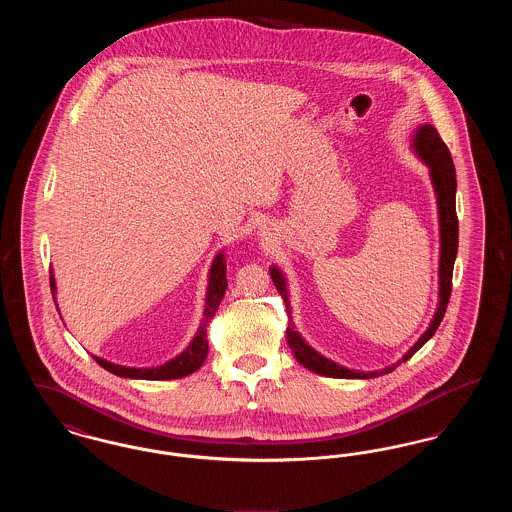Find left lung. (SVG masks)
<instances>
[{
  "label": "left lung",
  "mask_w": 512,
  "mask_h": 512,
  "mask_svg": "<svg viewBox=\"0 0 512 512\" xmlns=\"http://www.w3.org/2000/svg\"><path fill=\"white\" fill-rule=\"evenodd\" d=\"M411 147L414 153L420 157V161L430 169V178H432V186L436 192L438 199V217H439V301L438 309L434 313V318L430 322V326L426 328V332L418 338L413 347L401 357V361H397L395 365L382 368L380 372H361V370H349L345 366L338 365L330 359H326L324 355H320L315 351L307 341L301 338V334L295 330V324L292 320V309H290V292H288V280L284 276V272L278 267L268 268L270 278L276 286L278 293L282 295L284 303H286V311L290 324L286 328V340L293 351V357L299 361V365L309 368L311 372H317L320 376H328V378H376L382 374H388L391 370H395L397 366L405 361H409L414 353L430 340L436 330H438L439 322L445 315L449 297H451V280H453V265L457 259V249H459V220H457V209H455V194H457V178H455V165L451 159V153L447 146L443 144V140L439 138L438 130L432 124H420L414 130L413 138H411Z\"/></svg>",
  "instance_id": "obj_1"
}]
</instances>
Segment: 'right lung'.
Instances as JSON below:
<instances>
[{"instance_id": "add662e5", "label": "right lung", "mask_w": 512, "mask_h": 512, "mask_svg": "<svg viewBox=\"0 0 512 512\" xmlns=\"http://www.w3.org/2000/svg\"><path fill=\"white\" fill-rule=\"evenodd\" d=\"M49 284H51V293H53V301H55V278H53V270H49ZM226 257H224V249L217 253L211 270H209V286H207V295H205V311H203V320L199 324V330L194 336V340L190 341V345L176 355L171 361H167L165 365L151 366V368H136V366L115 365L111 361H105L101 357H96V363L103 366L105 370H109L111 374H117L121 378H132V380H176V378H184L188 374L195 372L199 366L205 363L207 353H209V343H207V324L211 322V318L215 317L217 309H219L220 301L226 292ZM57 305V303H55Z\"/></svg>"}]
</instances>
